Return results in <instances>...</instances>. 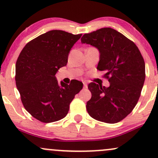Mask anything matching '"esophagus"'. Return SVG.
<instances>
[{
	"mask_svg": "<svg viewBox=\"0 0 158 158\" xmlns=\"http://www.w3.org/2000/svg\"><path fill=\"white\" fill-rule=\"evenodd\" d=\"M83 85H84V88H88V83H87L86 81H83Z\"/></svg>",
	"mask_w": 158,
	"mask_h": 158,
	"instance_id": "34e87169",
	"label": "esophagus"
}]
</instances>
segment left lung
I'll return each instance as SVG.
<instances>
[{
  "instance_id": "left-lung-1",
  "label": "left lung",
  "mask_w": 158,
  "mask_h": 158,
  "mask_svg": "<svg viewBox=\"0 0 158 158\" xmlns=\"http://www.w3.org/2000/svg\"><path fill=\"white\" fill-rule=\"evenodd\" d=\"M82 44L98 49L97 69L105 72L110 86L91 82V98L86 108L91 117L107 123H117L134 109L144 84L145 62L138 48L114 29L101 28L81 37Z\"/></svg>"
}]
</instances>
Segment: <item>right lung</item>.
<instances>
[{
	"label": "right lung",
	"instance_id": "add662e5",
	"mask_svg": "<svg viewBox=\"0 0 158 158\" xmlns=\"http://www.w3.org/2000/svg\"><path fill=\"white\" fill-rule=\"evenodd\" d=\"M63 30H50L25 45L15 64V82L25 109L42 123L66 117L80 81L58 83V70L66 66L70 50L81 38Z\"/></svg>",
	"mask_w": 158,
	"mask_h": 158
}]
</instances>
